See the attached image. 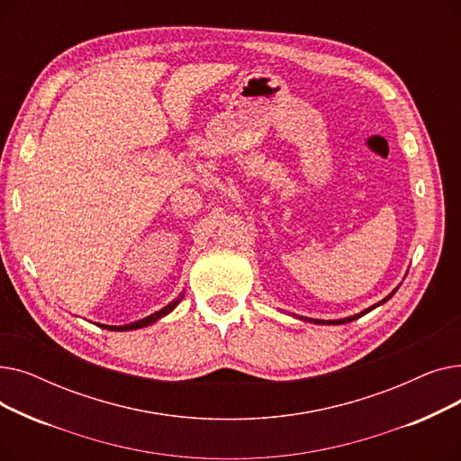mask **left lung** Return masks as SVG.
I'll list each match as a JSON object with an SVG mask.
<instances>
[{
  "label": "left lung",
  "instance_id": "8db88e82",
  "mask_svg": "<svg viewBox=\"0 0 461 461\" xmlns=\"http://www.w3.org/2000/svg\"><path fill=\"white\" fill-rule=\"evenodd\" d=\"M398 292V287L394 289V292L393 294H389V295H386L383 301H379L377 304H374V306H370V308H366V310H362L360 313H355V316H349V318H344V320H312V318H299V320H303V321H308V323H316V325H344V323H349V321H355V320H358V318H362V316H365V313H368V312H372L374 308H377V306H381L383 303H386V301H389L394 294Z\"/></svg>",
  "mask_w": 461,
  "mask_h": 461
}]
</instances>
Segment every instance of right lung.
Instances as JSON below:
<instances>
[{
  "label": "right lung",
  "mask_w": 461,
  "mask_h": 461,
  "mask_svg": "<svg viewBox=\"0 0 461 461\" xmlns=\"http://www.w3.org/2000/svg\"><path fill=\"white\" fill-rule=\"evenodd\" d=\"M183 297H185V294H181L177 299H174L172 303L166 304V306H164V308H160L158 312L151 313V316L143 318V320H140V321H134V323H129V325H119V327H115V325H101V323H99V327H103V329H106V330H117V332H123V330H136V329H141V327L153 325L155 321H158V320H162L164 316H167V313L172 312V310H174V308L183 301Z\"/></svg>",
  "instance_id": "add662e5"
}]
</instances>
